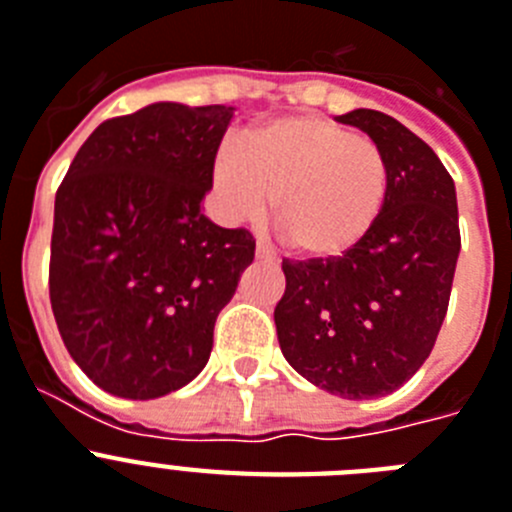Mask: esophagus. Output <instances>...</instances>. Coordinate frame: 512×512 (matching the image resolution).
Listing matches in <instances>:
<instances>
[{
	"instance_id": "1",
	"label": "esophagus",
	"mask_w": 512,
	"mask_h": 512,
	"mask_svg": "<svg viewBox=\"0 0 512 512\" xmlns=\"http://www.w3.org/2000/svg\"><path fill=\"white\" fill-rule=\"evenodd\" d=\"M255 255H257V260H260V262H270V265H273V262H275L273 250H270V247H265V244H262V242H257Z\"/></svg>"
}]
</instances>
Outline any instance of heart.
Masks as SVG:
<instances>
[{"mask_svg":"<svg viewBox=\"0 0 512 512\" xmlns=\"http://www.w3.org/2000/svg\"><path fill=\"white\" fill-rule=\"evenodd\" d=\"M213 188L229 219H255L270 203L291 250L335 257L361 244L379 221L389 167L381 146L363 133L319 115H288L244 131L237 151H221Z\"/></svg>","mask_w":512,"mask_h":512,"instance_id":"obj_1","label":"heart"}]
</instances>
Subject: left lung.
<instances>
[{
    "label": "left lung",
    "instance_id": "obj_1",
    "mask_svg": "<svg viewBox=\"0 0 512 512\" xmlns=\"http://www.w3.org/2000/svg\"><path fill=\"white\" fill-rule=\"evenodd\" d=\"M381 146L379 221L337 257L283 260L278 342L296 371L345 399L391 394L425 363L446 319L461 250L456 188L420 136L379 110L337 115Z\"/></svg>",
    "mask_w": 512,
    "mask_h": 512
}]
</instances>
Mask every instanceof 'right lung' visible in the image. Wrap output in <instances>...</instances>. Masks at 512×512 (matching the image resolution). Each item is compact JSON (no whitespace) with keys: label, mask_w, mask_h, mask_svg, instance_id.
I'll list each match as a JSON object with an SVG mask.
<instances>
[{"label":"right lung","mask_w":512,"mask_h":512,"mask_svg":"<svg viewBox=\"0 0 512 512\" xmlns=\"http://www.w3.org/2000/svg\"><path fill=\"white\" fill-rule=\"evenodd\" d=\"M234 108L154 102L110 118L56 190L48 291L100 389L154 399L206 368L213 324L255 260L247 229L201 213Z\"/></svg>","instance_id":"add662e5"}]
</instances>
